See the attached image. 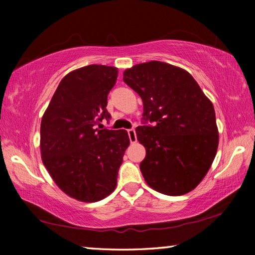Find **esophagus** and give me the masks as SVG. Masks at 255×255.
<instances>
[{"label": "esophagus", "instance_id": "esophagus-1", "mask_svg": "<svg viewBox=\"0 0 255 255\" xmlns=\"http://www.w3.org/2000/svg\"><path fill=\"white\" fill-rule=\"evenodd\" d=\"M128 136H129V139H130V143L131 144H133V143H136L137 141V136H136V131H135V129H128Z\"/></svg>", "mask_w": 255, "mask_h": 255}]
</instances>
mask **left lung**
I'll list each match as a JSON object with an SVG mask.
<instances>
[{
    "label": "left lung",
    "mask_w": 255,
    "mask_h": 255,
    "mask_svg": "<svg viewBox=\"0 0 255 255\" xmlns=\"http://www.w3.org/2000/svg\"><path fill=\"white\" fill-rule=\"evenodd\" d=\"M124 82L143 100L145 122L136 128L146 149L140 171L150 188L185 195L205 178L217 153L215 109L190 73L152 60L124 72Z\"/></svg>",
    "instance_id": "1"
}]
</instances>
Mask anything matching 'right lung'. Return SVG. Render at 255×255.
I'll return each mask as SVG.
<instances>
[{"label": "right lung", "instance_id": "add662e5", "mask_svg": "<svg viewBox=\"0 0 255 255\" xmlns=\"http://www.w3.org/2000/svg\"><path fill=\"white\" fill-rule=\"evenodd\" d=\"M117 76L118 68L96 64L68 73L42 116V163L57 187L76 200H102L117 185L128 132L97 127L110 118L108 94Z\"/></svg>", "mask_w": 255, "mask_h": 255}]
</instances>
